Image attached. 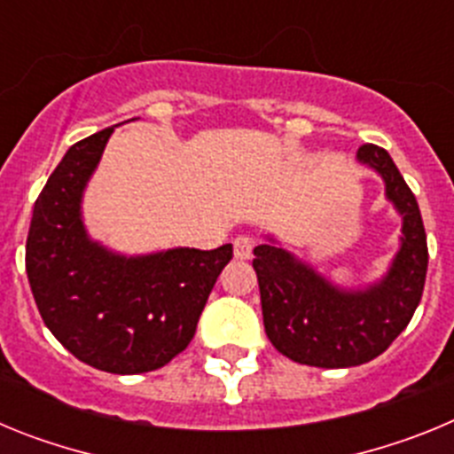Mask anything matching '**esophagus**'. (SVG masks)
Listing matches in <instances>:
<instances>
[{"label":"esophagus","instance_id":"1","mask_svg":"<svg viewBox=\"0 0 454 454\" xmlns=\"http://www.w3.org/2000/svg\"><path fill=\"white\" fill-rule=\"evenodd\" d=\"M256 240L252 236H236L234 239V254L236 259H250L254 252Z\"/></svg>","mask_w":454,"mask_h":454}]
</instances>
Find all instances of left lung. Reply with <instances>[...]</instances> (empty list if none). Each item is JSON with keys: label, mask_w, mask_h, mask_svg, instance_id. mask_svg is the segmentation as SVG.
Segmentation results:
<instances>
[{"label": "left lung", "mask_w": 454, "mask_h": 454, "mask_svg": "<svg viewBox=\"0 0 454 454\" xmlns=\"http://www.w3.org/2000/svg\"><path fill=\"white\" fill-rule=\"evenodd\" d=\"M356 159L384 179L388 202L403 215L400 250L380 282L340 288L272 239L254 247L268 339L307 366L350 368L380 356L407 327L423 295L427 236L414 192L382 147L362 145Z\"/></svg>", "instance_id": "obj_1"}]
</instances>
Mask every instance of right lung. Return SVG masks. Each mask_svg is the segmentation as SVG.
<instances>
[{
  "label": "right lung",
  "instance_id": "obj_1",
  "mask_svg": "<svg viewBox=\"0 0 454 454\" xmlns=\"http://www.w3.org/2000/svg\"><path fill=\"white\" fill-rule=\"evenodd\" d=\"M114 127L79 140L35 200L27 275L51 334L79 362L115 375L156 371L191 343L231 246L124 256L88 239L82 198Z\"/></svg>",
  "mask_w": 454,
  "mask_h": 454
}]
</instances>
